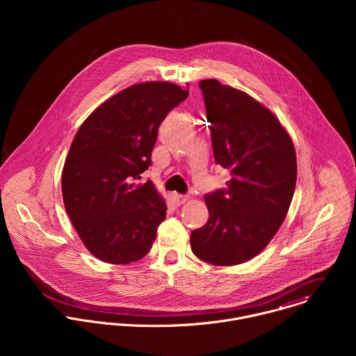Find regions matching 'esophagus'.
<instances>
[{
	"label": "esophagus",
	"instance_id": "obj_1",
	"mask_svg": "<svg viewBox=\"0 0 356 356\" xmlns=\"http://www.w3.org/2000/svg\"><path fill=\"white\" fill-rule=\"evenodd\" d=\"M174 199H175V202L178 204H185L188 200H189V196L188 195H174Z\"/></svg>",
	"mask_w": 356,
	"mask_h": 356
}]
</instances>
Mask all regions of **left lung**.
<instances>
[{"mask_svg": "<svg viewBox=\"0 0 356 356\" xmlns=\"http://www.w3.org/2000/svg\"><path fill=\"white\" fill-rule=\"evenodd\" d=\"M225 189L205 195L209 218L191 234L199 259L234 266L260 254L281 227L296 186L293 143L280 120L250 95L216 79L199 83Z\"/></svg>", "mask_w": 356, "mask_h": 356, "instance_id": "8db88e82", "label": "left lung"}]
</instances>
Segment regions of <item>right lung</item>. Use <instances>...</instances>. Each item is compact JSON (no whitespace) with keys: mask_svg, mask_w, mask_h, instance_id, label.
<instances>
[{"mask_svg":"<svg viewBox=\"0 0 356 356\" xmlns=\"http://www.w3.org/2000/svg\"><path fill=\"white\" fill-rule=\"evenodd\" d=\"M188 96L171 82L133 85L79 127L61 174L63 200L82 243L102 261L127 264L151 251L167 205L152 181H136L152 163L159 126Z\"/></svg>","mask_w":356,"mask_h":356,"instance_id":"right-lung-1","label":"right lung"}]
</instances>
